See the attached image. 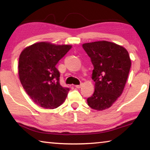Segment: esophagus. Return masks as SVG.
Returning a JSON list of instances; mask_svg holds the SVG:
<instances>
[{"instance_id": "obj_1", "label": "esophagus", "mask_w": 150, "mask_h": 150, "mask_svg": "<svg viewBox=\"0 0 150 150\" xmlns=\"http://www.w3.org/2000/svg\"><path fill=\"white\" fill-rule=\"evenodd\" d=\"M81 86H82V84H80V85H75V87L77 88H79L81 87Z\"/></svg>"}]
</instances>
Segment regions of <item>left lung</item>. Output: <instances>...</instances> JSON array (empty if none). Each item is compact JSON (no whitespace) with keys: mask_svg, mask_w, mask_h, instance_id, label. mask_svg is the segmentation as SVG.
Segmentation results:
<instances>
[{"mask_svg":"<svg viewBox=\"0 0 150 150\" xmlns=\"http://www.w3.org/2000/svg\"><path fill=\"white\" fill-rule=\"evenodd\" d=\"M83 47L94 66L95 89L87 98L88 105L97 110L107 109L122 93L131 67L129 54L122 46L107 41L86 43Z\"/></svg>","mask_w":150,"mask_h":150,"instance_id":"8db88e82","label":"left lung"}]
</instances>
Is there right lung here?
I'll return each mask as SVG.
<instances>
[{
	"label": "right lung",
	"mask_w": 150,
	"mask_h": 150,
	"mask_svg": "<svg viewBox=\"0 0 150 150\" xmlns=\"http://www.w3.org/2000/svg\"><path fill=\"white\" fill-rule=\"evenodd\" d=\"M71 48L70 45L39 42L25 48L20 55L18 74L25 91L41 107H58L69 88L60 85V73L55 67Z\"/></svg>",
	"instance_id": "right-lung-1"
}]
</instances>
